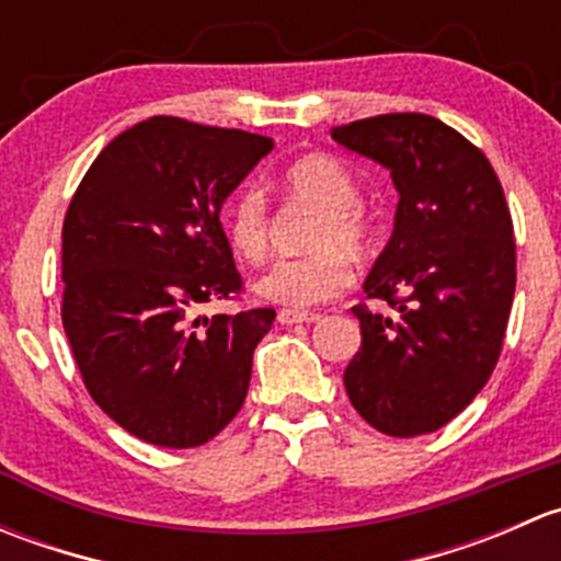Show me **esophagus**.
<instances>
[{
    "mask_svg": "<svg viewBox=\"0 0 561 561\" xmlns=\"http://www.w3.org/2000/svg\"><path fill=\"white\" fill-rule=\"evenodd\" d=\"M276 320H279L282 325H298V322L320 320V314H314V312H293V309H279Z\"/></svg>",
    "mask_w": 561,
    "mask_h": 561,
    "instance_id": "obj_1",
    "label": "esophagus"
}]
</instances>
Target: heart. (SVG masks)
Segmentation results:
<instances>
[{
  "instance_id": "b5f03b06",
  "label": "heart",
  "mask_w": 561,
  "mask_h": 561,
  "mask_svg": "<svg viewBox=\"0 0 561 561\" xmlns=\"http://www.w3.org/2000/svg\"><path fill=\"white\" fill-rule=\"evenodd\" d=\"M287 192L304 203L320 208L312 244L320 247L304 257L276 260L257 282L254 293L263 301L279 307L309 309L339 296L353 282L350 254H360L369 247V219L358 206V181L344 162L328 154H309L298 160L285 175ZM228 244L239 257L257 263L268 249V214L263 197L254 190L241 192L225 211ZM339 245L343 248L337 249Z\"/></svg>"
}]
</instances>
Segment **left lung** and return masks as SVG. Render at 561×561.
Here are the masks:
<instances>
[{
    "instance_id": "obj_1",
    "label": "left lung",
    "mask_w": 561,
    "mask_h": 561,
    "mask_svg": "<svg viewBox=\"0 0 561 561\" xmlns=\"http://www.w3.org/2000/svg\"><path fill=\"white\" fill-rule=\"evenodd\" d=\"M344 149L390 171L393 233L364 282L393 317L355 307L360 350L344 369L350 401L388 437L437 432L500 360L516 241L494 168L426 113H386L331 129Z\"/></svg>"
}]
</instances>
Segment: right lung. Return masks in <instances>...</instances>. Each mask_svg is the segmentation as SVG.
Returning a JSON list of instances; mask_svg holds the SVG:
<instances>
[{
	"label": "right lung",
	"instance_id": "1",
	"mask_svg": "<svg viewBox=\"0 0 561 561\" xmlns=\"http://www.w3.org/2000/svg\"><path fill=\"white\" fill-rule=\"evenodd\" d=\"M274 149L241 129L154 116L113 138L61 228V322L83 386L160 448L217 437L247 399L274 309L192 320L241 290L219 211Z\"/></svg>",
	"mask_w": 561,
	"mask_h": 561
}]
</instances>
